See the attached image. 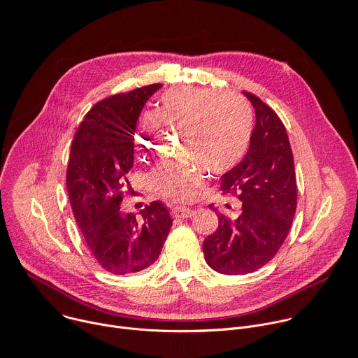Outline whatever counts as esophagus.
Segmentation results:
<instances>
[{"label": "esophagus", "mask_w": 358, "mask_h": 358, "mask_svg": "<svg viewBox=\"0 0 358 358\" xmlns=\"http://www.w3.org/2000/svg\"><path fill=\"white\" fill-rule=\"evenodd\" d=\"M194 214V211L189 207H185V206H180V207H175L172 210V216L173 217H178V219H189L192 217Z\"/></svg>", "instance_id": "esophagus-1"}]
</instances>
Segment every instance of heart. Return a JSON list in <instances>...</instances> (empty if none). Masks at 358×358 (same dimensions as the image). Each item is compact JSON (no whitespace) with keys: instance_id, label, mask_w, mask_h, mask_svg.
Here are the masks:
<instances>
[{"instance_id":"b5f03b06","label":"heart","mask_w":358,"mask_h":358,"mask_svg":"<svg viewBox=\"0 0 358 358\" xmlns=\"http://www.w3.org/2000/svg\"><path fill=\"white\" fill-rule=\"evenodd\" d=\"M161 118L187 129L183 154L204 165L213 173L234 169L245 157L252 135V114L248 104L237 96L180 87L162 97ZM157 124L147 117L139 125L138 152L148 158L154 150ZM157 189L166 197L185 201L193 197L203 182L201 169L189 161L166 162L152 175Z\"/></svg>"}]
</instances>
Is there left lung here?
<instances>
[{
  "mask_svg": "<svg viewBox=\"0 0 358 358\" xmlns=\"http://www.w3.org/2000/svg\"><path fill=\"white\" fill-rule=\"evenodd\" d=\"M255 110V125L243 161L220 178V190L241 200L203 243L207 265L224 275H245L268 264L287 238L296 210L298 187L289 138L276 113L243 92ZM230 208V206H227Z\"/></svg>",
  "mask_w": 358,
  "mask_h": 358,
  "instance_id": "8db88e82",
  "label": "left lung"
}]
</instances>
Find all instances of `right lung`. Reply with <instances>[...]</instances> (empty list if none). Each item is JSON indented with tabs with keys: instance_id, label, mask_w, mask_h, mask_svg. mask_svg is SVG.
Instances as JSON below:
<instances>
[{
	"instance_id": "obj_1",
	"label": "right lung",
	"mask_w": 358,
	"mask_h": 358,
	"mask_svg": "<svg viewBox=\"0 0 358 358\" xmlns=\"http://www.w3.org/2000/svg\"><path fill=\"white\" fill-rule=\"evenodd\" d=\"M161 83L97 103L78 128L66 173L69 199L79 229L97 262L125 275L151 266L159 257L172 217L159 200L141 219L121 208L127 173L134 166L138 117Z\"/></svg>"
}]
</instances>
